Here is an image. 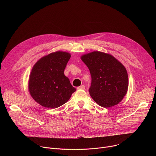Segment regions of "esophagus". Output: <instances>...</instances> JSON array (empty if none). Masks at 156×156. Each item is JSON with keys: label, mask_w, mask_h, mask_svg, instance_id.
<instances>
[{"label": "esophagus", "mask_w": 156, "mask_h": 156, "mask_svg": "<svg viewBox=\"0 0 156 156\" xmlns=\"http://www.w3.org/2000/svg\"><path fill=\"white\" fill-rule=\"evenodd\" d=\"M77 88H78V89H83V90H84V89L85 88V85H81V86L78 87Z\"/></svg>", "instance_id": "esophagus-1"}]
</instances>
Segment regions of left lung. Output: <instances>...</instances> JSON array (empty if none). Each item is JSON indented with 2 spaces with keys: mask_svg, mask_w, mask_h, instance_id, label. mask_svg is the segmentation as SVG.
<instances>
[{
  "mask_svg": "<svg viewBox=\"0 0 156 156\" xmlns=\"http://www.w3.org/2000/svg\"><path fill=\"white\" fill-rule=\"evenodd\" d=\"M92 77L89 93L101 107L118 104L126 94L128 76L125 67L111 54L94 51L81 56Z\"/></svg>",
  "mask_w": 156,
  "mask_h": 156,
  "instance_id": "8db88e82",
  "label": "left lung"
}]
</instances>
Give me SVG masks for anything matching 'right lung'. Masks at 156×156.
<instances>
[{
  "label": "right lung",
  "instance_id": "obj_1",
  "mask_svg": "<svg viewBox=\"0 0 156 156\" xmlns=\"http://www.w3.org/2000/svg\"><path fill=\"white\" fill-rule=\"evenodd\" d=\"M70 57L68 52L57 51L42 57L33 67L28 81L29 92L43 107H60L76 90L64 73Z\"/></svg>",
  "mask_w": 156,
  "mask_h": 156
}]
</instances>
